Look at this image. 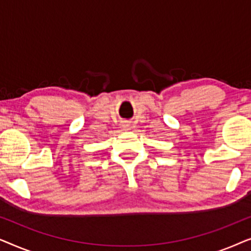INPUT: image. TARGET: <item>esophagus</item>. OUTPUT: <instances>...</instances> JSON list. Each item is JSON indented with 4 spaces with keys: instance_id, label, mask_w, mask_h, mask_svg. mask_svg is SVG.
<instances>
[{
    "instance_id": "esophagus-1",
    "label": "esophagus",
    "mask_w": 251,
    "mask_h": 251,
    "mask_svg": "<svg viewBox=\"0 0 251 251\" xmlns=\"http://www.w3.org/2000/svg\"><path fill=\"white\" fill-rule=\"evenodd\" d=\"M122 126H123V128H125V129H129V125H126H126H123Z\"/></svg>"
}]
</instances>
